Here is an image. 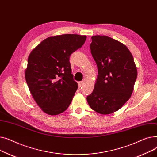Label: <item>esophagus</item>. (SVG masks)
<instances>
[{"mask_svg": "<svg viewBox=\"0 0 157 157\" xmlns=\"http://www.w3.org/2000/svg\"><path fill=\"white\" fill-rule=\"evenodd\" d=\"M83 84H84V82L83 81H80L78 83V86H79V88H81L82 86H83Z\"/></svg>", "mask_w": 157, "mask_h": 157, "instance_id": "obj_1", "label": "esophagus"}]
</instances>
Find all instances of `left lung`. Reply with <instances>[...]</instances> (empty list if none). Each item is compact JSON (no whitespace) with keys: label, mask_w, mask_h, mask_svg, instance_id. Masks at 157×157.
<instances>
[{"label":"left lung","mask_w":157,"mask_h":157,"mask_svg":"<svg viewBox=\"0 0 157 157\" xmlns=\"http://www.w3.org/2000/svg\"><path fill=\"white\" fill-rule=\"evenodd\" d=\"M90 49L98 75L87 102L98 113L111 114L127 102L134 91L137 76L134 58L125 44L105 36H92Z\"/></svg>","instance_id":"left-lung-1"}]
</instances>
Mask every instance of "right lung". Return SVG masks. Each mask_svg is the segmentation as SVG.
Listing matches in <instances>:
<instances>
[{
  "label": "right lung",
  "instance_id": "add662e5",
  "mask_svg": "<svg viewBox=\"0 0 157 157\" xmlns=\"http://www.w3.org/2000/svg\"><path fill=\"white\" fill-rule=\"evenodd\" d=\"M86 36L63 34L49 37L30 53L25 76L31 95L49 115L68 108L78 89L73 80L69 58L83 46Z\"/></svg>",
  "mask_w": 157,
  "mask_h": 157
}]
</instances>
